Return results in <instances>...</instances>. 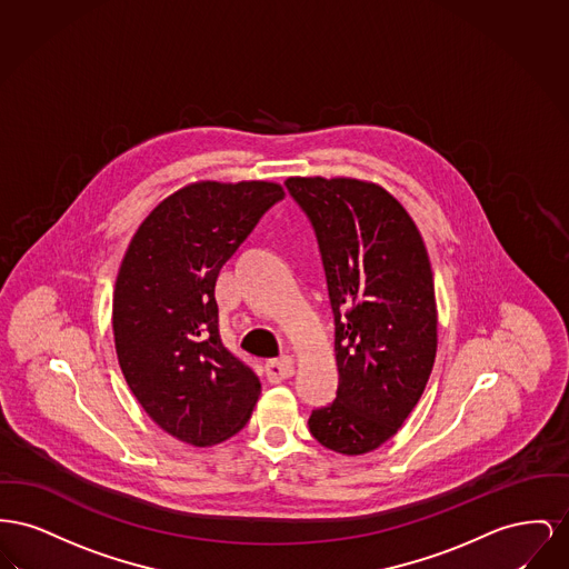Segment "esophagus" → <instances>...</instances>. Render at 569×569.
<instances>
[{"label": "esophagus", "instance_id": "1", "mask_svg": "<svg viewBox=\"0 0 569 569\" xmlns=\"http://www.w3.org/2000/svg\"><path fill=\"white\" fill-rule=\"evenodd\" d=\"M266 372H268V379H270L271 383H280V381L293 377L296 366H293V361L289 358L270 359L266 363Z\"/></svg>", "mask_w": 569, "mask_h": 569}]
</instances>
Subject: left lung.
<instances>
[{
    "label": "left lung",
    "instance_id": "left-lung-1",
    "mask_svg": "<svg viewBox=\"0 0 569 569\" xmlns=\"http://www.w3.org/2000/svg\"><path fill=\"white\" fill-rule=\"evenodd\" d=\"M319 241L333 310L338 391L308 419L338 453L383 446L418 405L437 356L426 243L386 188L351 178H289Z\"/></svg>",
    "mask_w": 569,
    "mask_h": 569
}]
</instances>
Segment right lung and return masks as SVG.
Here are the masks:
<instances>
[{"mask_svg": "<svg viewBox=\"0 0 569 569\" xmlns=\"http://www.w3.org/2000/svg\"><path fill=\"white\" fill-rule=\"evenodd\" d=\"M273 181L188 183L141 222L121 259L113 336L123 379L164 432L210 448L240 432L261 381L218 331L216 280L261 216Z\"/></svg>", "mask_w": 569, "mask_h": 569, "instance_id": "add662e5", "label": "right lung"}]
</instances>
